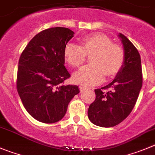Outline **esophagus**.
I'll list each match as a JSON object with an SVG mask.
<instances>
[{
    "label": "esophagus",
    "instance_id": "34e87169",
    "mask_svg": "<svg viewBox=\"0 0 155 155\" xmlns=\"http://www.w3.org/2000/svg\"><path fill=\"white\" fill-rule=\"evenodd\" d=\"M79 89H80L81 92H83V91H86V87H83V86L79 87Z\"/></svg>",
    "mask_w": 155,
    "mask_h": 155
}]
</instances>
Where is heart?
<instances>
[{
	"label": "heart",
	"mask_w": 155,
	"mask_h": 155,
	"mask_svg": "<svg viewBox=\"0 0 155 155\" xmlns=\"http://www.w3.org/2000/svg\"><path fill=\"white\" fill-rule=\"evenodd\" d=\"M81 46L74 43L66 44L64 57L70 66L78 68L90 57L91 64L75 72L73 80L83 86H94L104 79V75L111 78L118 74L125 61L123 47L113 43L109 36L103 33H93L82 37Z\"/></svg>",
	"instance_id": "obj_1"
}]
</instances>
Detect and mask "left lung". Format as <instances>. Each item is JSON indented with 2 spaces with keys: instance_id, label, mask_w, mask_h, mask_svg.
Listing matches in <instances>:
<instances>
[{
  "instance_id": "8db88e82",
  "label": "left lung",
  "mask_w": 155,
  "mask_h": 155,
  "mask_svg": "<svg viewBox=\"0 0 155 155\" xmlns=\"http://www.w3.org/2000/svg\"><path fill=\"white\" fill-rule=\"evenodd\" d=\"M119 36L125 50L123 68L111 83L94 91L95 101L88 108L90 121L101 127H113L123 122L133 110L142 86L139 53L126 36L122 33Z\"/></svg>"
}]
</instances>
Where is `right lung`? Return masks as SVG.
Segmentation results:
<instances>
[{
	"label": "right lung",
	"instance_id": "1",
	"mask_svg": "<svg viewBox=\"0 0 155 155\" xmlns=\"http://www.w3.org/2000/svg\"><path fill=\"white\" fill-rule=\"evenodd\" d=\"M68 28L53 27L32 38L19 59L17 89L26 111L36 120L54 123L65 115L77 85H64L71 77L64 67V48L74 36Z\"/></svg>",
	"mask_w": 155,
	"mask_h": 155
}]
</instances>
